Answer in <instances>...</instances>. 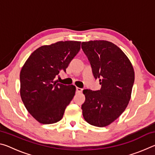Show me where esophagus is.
Listing matches in <instances>:
<instances>
[{
	"label": "esophagus",
	"mask_w": 155,
	"mask_h": 155,
	"mask_svg": "<svg viewBox=\"0 0 155 155\" xmlns=\"http://www.w3.org/2000/svg\"><path fill=\"white\" fill-rule=\"evenodd\" d=\"M82 91H83V89L79 88V87L76 88V92L77 93H81V92H82Z\"/></svg>",
	"instance_id": "obj_1"
}]
</instances>
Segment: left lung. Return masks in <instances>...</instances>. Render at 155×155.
<instances>
[{"label":"left lung","instance_id":"left-lung-1","mask_svg":"<svg viewBox=\"0 0 155 155\" xmlns=\"http://www.w3.org/2000/svg\"><path fill=\"white\" fill-rule=\"evenodd\" d=\"M81 48L90 62L101 90H84L81 106L84 119L95 127L108 126L121 115L130 99L135 81L133 65L119 47L103 40L82 42Z\"/></svg>","mask_w":155,"mask_h":155}]
</instances>
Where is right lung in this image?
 <instances>
[{
    "mask_svg": "<svg viewBox=\"0 0 155 155\" xmlns=\"http://www.w3.org/2000/svg\"><path fill=\"white\" fill-rule=\"evenodd\" d=\"M81 41H59L41 46L28 57L20 71V96L26 109L41 124L61 120L75 94L74 85L55 81L81 48Z\"/></svg>",
    "mask_w": 155,
    "mask_h": 155,
    "instance_id": "add662e5",
    "label": "right lung"
}]
</instances>
